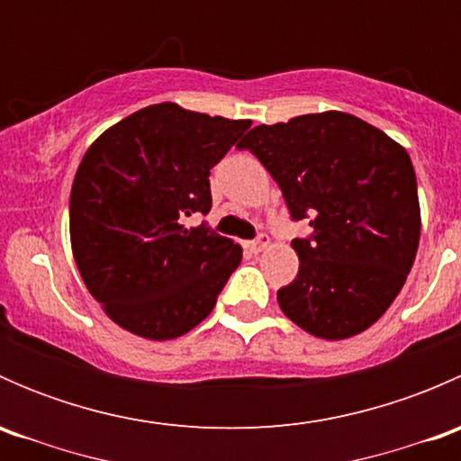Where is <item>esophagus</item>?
<instances>
[{
    "label": "esophagus",
    "mask_w": 461,
    "mask_h": 461,
    "mask_svg": "<svg viewBox=\"0 0 461 461\" xmlns=\"http://www.w3.org/2000/svg\"><path fill=\"white\" fill-rule=\"evenodd\" d=\"M267 245H269V236L267 234H258V239L252 240V243H249L248 248H249V252H252V254H258V252H263V249L267 248Z\"/></svg>",
    "instance_id": "1"
}]
</instances>
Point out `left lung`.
Segmentation results:
<instances>
[{"label":"left lung","mask_w":461,"mask_h":461,"mask_svg":"<svg viewBox=\"0 0 461 461\" xmlns=\"http://www.w3.org/2000/svg\"><path fill=\"white\" fill-rule=\"evenodd\" d=\"M249 149L294 221L299 274L276 294L287 319L328 341L355 337L397 299L415 263L421 216L411 156L381 129L341 111L254 127Z\"/></svg>","instance_id":"8db88e82"}]
</instances>
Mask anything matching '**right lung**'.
Wrapping results in <instances>:
<instances>
[{"instance_id":"add662e5","label":"right lung","mask_w":461,"mask_h":461,"mask_svg":"<svg viewBox=\"0 0 461 461\" xmlns=\"http://www.w3.org/2000/svg\"><path fill=\"white\" fill-rule=\"evenodd\" d=\"M249 120L144 106L86 149L71 189V248L82 281L113 323L167 341L216 305L243 249L187 216L212 209L209 169Z\"/></svg>"}]
</instances>
